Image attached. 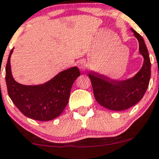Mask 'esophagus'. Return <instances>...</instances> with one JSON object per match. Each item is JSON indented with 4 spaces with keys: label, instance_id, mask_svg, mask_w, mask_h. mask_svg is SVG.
Here are the masks:
<instances>
[{
    "label": "esophagus",
    "instance_id": "obj_1",
    "mask_svg": "<svg viewBox=\"0 0 159 159\" xmlns=\"http://www.w3.org/2000/svg\"><path fill=\"white\" fill-rule=\"evenodd\" d=\"M78 67L80 70H84L86 67V63L84 60H81V61H80L79 64H78Z\"/></svg>",
    "mask_w": 159,
    "mask_h": 159
}]
</instances>
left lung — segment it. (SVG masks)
<instances>
[{
    "instance_id": "1",
    "label": "left lung",
    "mask_w": 159,
    "mask_h": 159,
    "mask_svg": "<svg viewBox=\"0 0 159 159\" xmlns=\"http://www.w3.org/2000/svg\"><path fill=\"white\" fill-rule=\"evenodd\" d=\"M130 30L138 40L139 53L144 59L139 71L132 77L122 80H110L92 72L89 73L96 100L110 110L122 111L135 106L142 99L149 84L151 62L148 49L142 36L132 28Z\"/></svg>"
}]
</instances>
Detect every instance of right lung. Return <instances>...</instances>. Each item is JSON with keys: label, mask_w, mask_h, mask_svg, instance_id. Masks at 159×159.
<instances>
[{"label": "right lung", "mask_w": 159, "mask_h": 159, "mask_svg": "<svg viewBox=\"0 0 159 159\" xmlns=\"http://www.w3.org/2000/svg\"><path fill=\"white\" fill-rule=\"evenodd\" d=\"M10 52L5 70V80L10 98L27 117L38 121H50L58 117L68 103L72 86L80 72L76 66L63 70L43 84L27 86L14 79Z\"/></svg>", "instance_id": "obj_1"}]
</instances>
